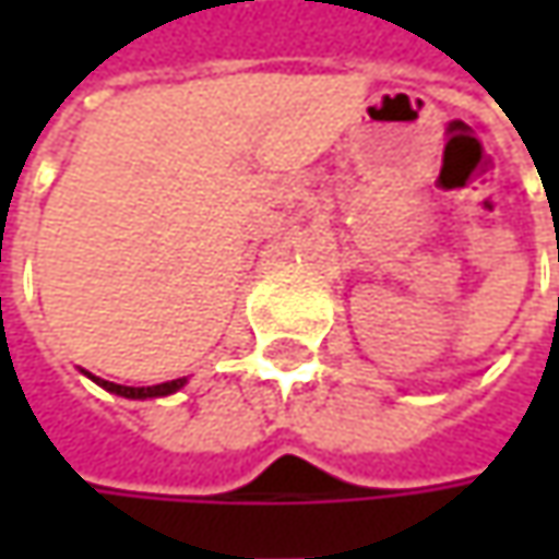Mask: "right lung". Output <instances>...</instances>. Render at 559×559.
I'll use <instances>...</instances> for the list:
<instances>
[{"label": "right lung", "instance_id": "right-lung-1", "mask_svg": "<svg viewBox=\"0 0 559 559\" xmlns=\"http://www.w3.org/2000/svg\"><path fill=\"white\" fill-rule=\"evenodd\" d=\"M83 376H90L96 385H102L105 392H111V395L120 397H133V401H145V397H164V395H174V392H180L186 385V376L183 379H170V382H162V385H145V389H133V385H118V382H108V379H98V376L86 373V370H80Z\"/></svg>", "mask_w": 559, "mask_h": 559}]
</instances>
